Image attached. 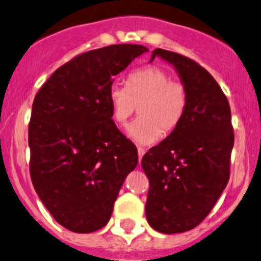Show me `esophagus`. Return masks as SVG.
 Wrapping results in <instances>:
<instances>
[{
    "label": "esophagus",
    "instance_id": "obj_1",
    "mask_svg": "<svg viewBox=\"0 0 261 261\" xmlns=\"http://www.w3.org/2000/svg\"><path fill=\"white\" fill-rule=\"evenodd\" d=\"M144 153H146V150H144L143 148H141V147H139V148H138V158H139V163H141L142 157H143Z\"/></svg>",
    "mask_w": 261,
    "mask_h": 261
}]
</instances>
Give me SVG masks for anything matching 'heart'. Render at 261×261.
<instances>
[{
  "label": "heart",
  "instance_id": "obj_1",
  "mask_svg": "<svg viewBox=\"0 0 261 261\" xmlns=\"http://www.w3.org/2000/svg\"><path fill=\"white\" fill-rule=\"evenodd\" d=\"M108 99L113 120L119 125L127 124L138 107L139 117L127 133L141 146L157 141L160 133L167 136L176 129L189 101L185 85L173 82L171 75L158 66H146L132 72L127 88L113 84Z\"/></svg>",
  "mask_w": 261,
  "mask_h": 261
}]
</instances>
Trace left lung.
<instances>
[{"mask_svg": "<svg viewBox=\"0 0 261 261\" xmlns=\"http://www.w3.org/2000/svg\"><path fill=\"white\" fill-rule=\"evenodd\" d=\"M167 61L187 90L181 123L142 158L149 179L148 224L162 233L192 230L212 210L230 178L233 147L229 101L212 75L172 51L153 50Z\"/></svg>", "mask_w": 261, "mask_h": 261, "instance_id": "1", "label": "left lung"}]
</instances>
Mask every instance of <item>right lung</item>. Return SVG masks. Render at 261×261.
I'll list each match as a JSON object with an SVG mask.
<instances>
[{"mask_svg": "<svg viewBox=\"0 0 261 261\" xmlns=\"http://www.w3.org/2000/svg\"><path fill=\"white\" fill-rule=\"evenodd\" d=\"M143 45L91 50L64 64L35 96L29 125L34 189L54 219L72 232L108 224L138 152L112 120L115 75L147 53Z\"/></svg>", "mask_w": 261, "mask_h": 261, "instance_id": "1", "label": "right lung"}]
</instances>
